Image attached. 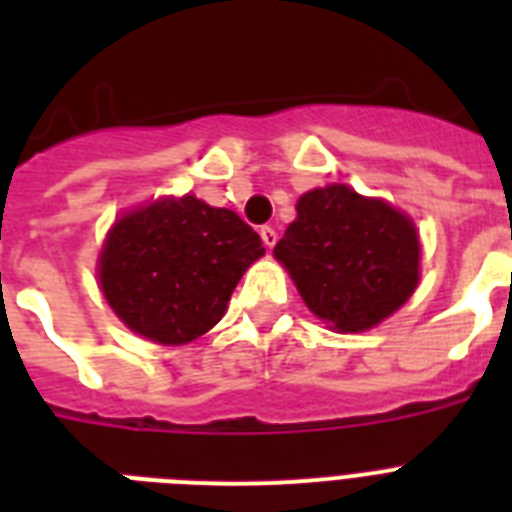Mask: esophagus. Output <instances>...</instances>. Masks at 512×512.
<instances>
[{"instance_id":"34e87169","label":"esophagus","mask_w":512,"mask_h":512,"mask_svg":"<svg viewBox=\"0 0 512 512\" xmlns=\"http://www.w3.org/2000/svg\"><path fill=\"white\" fill-rule=\"evenodd\" d=\"M260 239H263L265 247L271 249L273 244L279 241V233H276V228H271V225H263V228H260Z\"/></svg>"}]
</instances>
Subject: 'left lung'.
Returning <instances> with one entry per match:
<instances>
[{
    "label": "left lung",
    "mask_w": 512,
    "mask_h": 512,
    "mask_svg": "<svg viewBox=\"0 0 512 512\" xmlns=\"http://www.w3.org/2000/svg\"><path fill=\"white\" fill-rule=\"evenodd\" d=\"M305 305L342 332H361L401 308L420 279L412 220L348 185L300 196L297 220L273 249Z\"/></svg>",
    "instance_id": "8db88e82"
}]
</instances>
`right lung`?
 Listing matches in <instances>:
<instances>
[{"mask_svg": "<svg viewBox=\"0 0 512 512\" xmlns=\"http://www.w3.org/2000/svg\"><path fill=\"white\" fill-rule=\"evenodd\" d=\"M263 239L231 209L196 196L124 215L100 255V287L116 316L164 345L196 340L223 319Z\"/></svg>", "mask_w": 512, "mask_h": 512, "instance_id": "1", "label": "right lung"}]
</instances>
